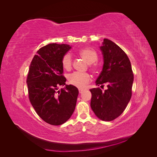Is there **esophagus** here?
<instances>
[{"mask_svg": "<svg viewBox=\"0 0 157 157\" xmlns=\"http://www.w3.org/2000/svg\"><path fill=\"white\" fill-rule=\"evenodd\" d=\"M84 90H83V89H82V88H79L78 89V91H79V93L80 94H81V93H82V92L84 91Z\"/></svg>", "mask_w": 157, "mask_h": 157, "instance_id": "esophagus-1", "label": "esophagus"}]
</instances>
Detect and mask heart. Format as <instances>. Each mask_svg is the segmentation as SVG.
Instances as JSON below:
<instances>
[{"instance_id": "1", "label": "heart", "mask_w": 157, "mask_h": 157, "mask_svg": "<svg viewBox=\"0 0 157 157\" xmlns=\"http://www.w3.org/2000/svg\"><path fill=\"white\" fill-rule=\"evenodd\" d=\"M79 54L87 61L88 63H89L88 65L90 70H92L94 72L98 70V65L94 63L98 59V56L96 51L92 49L84 48L79 52ZM61 65H62L63 68L67 71H69L72 68L73 61L70 54L67 53L63 56L61 59ZM91 76L87 73L74 72L68 75V81L69 84L80 88L86 86L91 81Z\"/></svg>"}]
</instances>
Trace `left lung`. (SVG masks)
<instances>
[{"label": "left lung", "mask_w": 157, "mask_h": 157, "mask_svg": "<svg viewBox=\"0 0 157 157\" xmlns=\"http://www.w3.org/2000/svg\"><path fill=\"white\" fill-rule=\"evenodd\" d=\"M103 56V67L96 83L103 88L90 90V106L99 119L111 121L124 111L132 97L134 74L126 54L113 41L104 39L100 47Z\"/></svg>", "instance_id": "8db88e82"}]
</instances>
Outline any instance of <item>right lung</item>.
Here are the masks:
<instances>
[{
  "instance_id": "add662e5",
  "label": "right lung",
  "mask_w": 157,
  "mask_h": 157,
  "mask_svg": "<svg viewBox=\"0 0 157 157\" xmlns=\"http://www.w3.org/2000/svg\"><path fill=\"white\" fill-rule=\"evenodd\" d=\"M68 44H49L35 55L27 74L28 94L37 115L51 125L58 126L68 121L75 111L78 90L65 85L61 65L63 56L71 49Z\"/></svg>"
}]
</instances>
